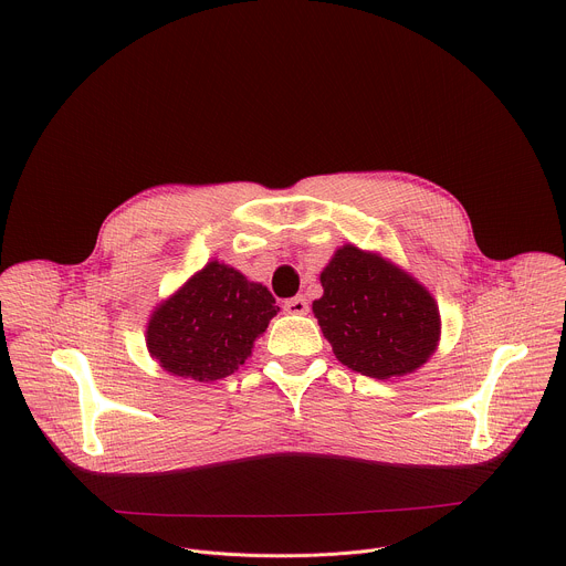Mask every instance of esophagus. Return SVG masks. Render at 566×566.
<instances>
[{
    "mask_svg": "<svg viewBox=\"0 0 566 566\" xmlns=\"http://www.w3.org/2000/svg\"><path fill=\"white\" fill-rule=\"evenodd\" d=\"M284 311L293 313V315H304V313H308V302L302 295H295L284 302Z\"/></svg>",
    "mask_w": 566,
    "mask_h": 566,
    "instance_id": "1",
    "label": "esophagus"
}]
</instances>
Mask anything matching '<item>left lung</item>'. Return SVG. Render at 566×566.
I'll return each instance as SVG.
<instances>
[{
	"label": "left lung",
	"instance_id": "8db88e82",
	"mask_svg": "<svg viewBox=\"0 0 566 566\" xmlns=\"http://www.w3.org/2000/svg\"><path fill=\"white\" fill-rule=\"evenodd\" d=\"M313 302L317 325L336 358L369 378H391L421 367L439 340L434 297L378 255L343 247L319 275Z\"/></svg>",
	"mask_w": 566,
	"mask_h": 566
}]
</instances>
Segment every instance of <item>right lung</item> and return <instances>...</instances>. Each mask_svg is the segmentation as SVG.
<instances>
[{"label": "right lung", "mask_w": 566, "mask_h": 566, "mask_svg": "<svg viewBox=\"0 0 566 566\" xmlns=\"http://www.w3.org/2000/svg\"><path fill=\"white\" fill-rule=\"evenodd\" d=\"M277 311L266 286L210 262L154 311L147 347L166 371L201 382L219 380L247 363Z\"/></svg>", "instance_id": "obj_1"}]
</instances>
